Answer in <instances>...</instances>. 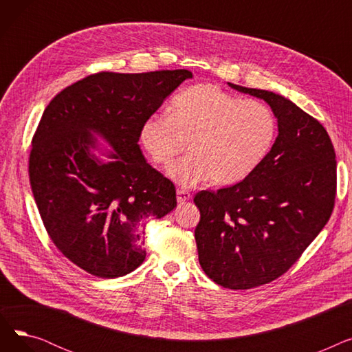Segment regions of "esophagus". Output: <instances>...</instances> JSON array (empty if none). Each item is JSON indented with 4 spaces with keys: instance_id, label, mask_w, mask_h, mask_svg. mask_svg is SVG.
<instances>
[{
    "instance_id": "34e87169",
    "label": "esophagus",
    "mask_w": 352,
    "mask_h": 352,
    "mask_svg": "<svg viewBox=\"0 0 352 352\" xmlns=\"http://www.w3.org/2000/svg\"><path fill=\"white\" fill-rule=\"evenodd\" d=\"M190 199H191V194L187 190H181V188L177 190V201L178 202H186Z\"/></svg>"
}]
</instances>
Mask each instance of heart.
I'll return each instance as SVG.
<instances>
[{
    "label": "heart",
    "instance_id": "1",
    "mask_svg": "<svg viewBox=\"0 0 352 352\" xmlns=\"http://www.w3.org/2000/svg\"><path fill=\"white\" fill-rule=\"evenodd\" d=\"M275 137L276 120L268 105L241 100L212 84L181 91L173 100L171 114H151L140 131L144 150L161 165L188 142L190 154L166 170L186 188L207 179L217 186L245 179L265 160Z\"/></svg>",
    "mask_w": 352,
    "mask_h": 352
}]
</instances>
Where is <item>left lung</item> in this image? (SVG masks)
<instances>
[{"mask_svg":"<svg viewBox=\"0 0 352 352\" xmlns=\"http://www.w3.org/2000/svg\"><path fill=\"white\" fill-rule=\"evenodd\" d=\"M228 85L271 107L278 137L245 179L195 195V241L199 265L215 284L250 289L287 272L325 227L336 201L337 161L325 128L292 101Z\"/></svg>","mask_w":352,"mask_h":352,"instance_id":"1","label":"left lung"}]
</instances>
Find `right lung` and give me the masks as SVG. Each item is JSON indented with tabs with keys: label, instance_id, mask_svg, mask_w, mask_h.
Returning a JSON list of instances; mask_svg holds the SVG:
<instances>
[{
	"label": "right lung",
	"instance_id": "1",
	"mask_svg": "<svg viewBox=\"0 0 352 352\" xmlns=\"http://www.w3.org/2000/svg\"><path fill=\"white\" fill-rule=\"evenodd\" d=\"M191 77L98 72L47 105L32 138L31 188L55 247L88 274L117 278L138 268L146 221L177 207L174 184L145 161L138 141L142 122ZM97 136L113 151H101Z\"/></svg>",
	"mask_w": 352,
	"mask_h": 352
}]
</instances>
